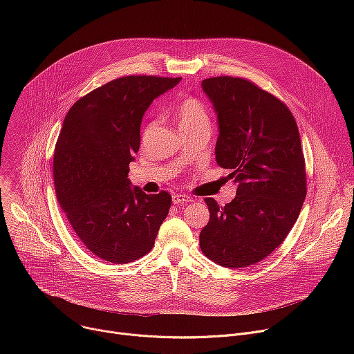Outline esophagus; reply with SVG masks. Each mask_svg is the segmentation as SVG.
<instances>
[{
  "label": "esophagus",
  "instance_id": "34e87169",
  "mask_svg": "<svg viewBox=\"0 0 354 354\" xmlns=\"http://www.w3.org/2000/svg\"><path fill=\"white\" fill-rule=\"evenodd\" d=\"M172 201L175 205H186V203H190V201H193V197L180 193V194H174Z\"/></svg>",
  "mask_w": 354,
  "mask_h": 354
}]
</instances>
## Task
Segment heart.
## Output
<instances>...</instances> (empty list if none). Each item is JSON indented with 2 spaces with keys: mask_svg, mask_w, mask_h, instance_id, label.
I'll return each instance as SVG.
<instances>
[{
  "mask_svg": "<svg viewBox=\"0 0 354 354\" xmlns=\"http://www.w3.org/2000/svg\"><path fill=\"white\" fill-rule=\"evenodd\" d=\"M175 119L182 133L212 129V119L207 106L198 97L185 96L175 108ZM154 124V123H153Z\"/></svg>",
  "mask_w": 354,
  "mask_h": 354,
  "instance_id": "1",
  "label": "heart"
}]
</instances>
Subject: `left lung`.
I'll return each instance as SVG.
<instances>
[{
	"instance_id": "8db88e82",
	"label": "left lung",
	"mask_w": 354,
	"mask_h": 354,
	"mask_svg": "<svg viewBox=\"0 0 354 354\" xmlns=\"http://www.w3.org/2000/svg\"><path fill=\"white\" fill-rule=\"evenodd\" d=\"M218 116L216 161L238 183L225 206L213 197L200 249L214 263L252 266L283 243L307 194L306 158L291 111L270 92L241 77L201 82Z\"/></svg>"
}]
</instances>
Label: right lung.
I'll return each instance as SVG.
<instances>
[{
    "label": "right lung",
    "instance_id": "add662e5",
    "mask_svg": "<svg viewBox=\"0 0 354 354\" xmlns=\"http://www.w3.org/2000/svg\"><path fill=\"white\" fill-rule=\"evenodd\" d=\"M182 78L127 75L80 97L68 111L53 157L59 205L96 258L124 265L153 249L172 197L130 187L140 126L154 97Z\"/></svg>",
    "mask_w": 354,
    "mask_h": 354
}]
</instances>
